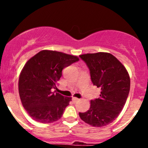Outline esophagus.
<instances>
[{
  "label": "esophagus",
  "mask_w": 148,
  "mask_h": 148,
  "mask_svg": "<svg viewBox=\"0 0 148 148\" xmlns=\"http://www.w3.org/2000/svg\"><path fill=\"white\" fill-rule=\"evenodd\" d=\"M79 100H80V99H78V98H75V97L73 98V101H74V102H77V101H78Z\"/></svg>",
  "instance_id": "obj_1"
}]
</instances>
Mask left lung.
Listing matches in <instances>:
<instances>
[{"label":"left lung","mask_w":148,"mask_h":148,"mask_svg":"<svg viewBox=\"0 0 148 148\" xmlns=\"http://www.w3.org/2000/svg\"><path fill=\"white\" fill-rule=\"evenodd\" d=\"M90 70L93 85L101 88L100 97L91 100L90 108L79 113L84 122L104 127L113 122L122 110L130 92V76L126 68L110 53L81 55Z\"/></svg>","instance_id":"8db88e82"}]
</instances>
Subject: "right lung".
<instances>
[{"label": "right lung", "mask_w": 148, "mask_h": 148, "mask_svg": "<svg viewBox=\"0 0 148 148\" xmlns=\"http://www.w3.org/2000/svg\"><path fill=\"white\" fill-rule=\"evenodd\" d=\"M75 56L42 50L28 60L19 76L18 91L23 107L33 120L43 124L58 121L71 97L52 92L62 75V70L76 62Z\"/></svg>", "instance_id": "add662e5"}]
</instances>
